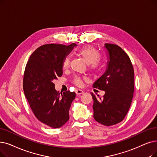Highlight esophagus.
Wrapping results in <instances>:
<instances>
[{"mask_svg":"<svg viewBox=\"0 0 157 157\" xmlns=\"http://www.w3.org/2000/svg\"><path fill=\"white\" fill-rule=\"evenodd\" d=\"M76 93L77 94H82L84 93V92L82 90H81V89H77L76 90Z\"/></svg>","mask_w":157,"mask_h":157,"instance_id":"esophagus-1","label":"esophagus"}]
</instances>
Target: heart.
Masks as SVG:
<instances>
[{
  "label": "heart",
  "instance_id": "heart-1",
  "mask_svg": "<svg viewBox=\"0 0 157 157\" xmlns=\"http://www.w3.org/2000/svg\"><path fill=\"white\" fill-rule=\"evenodd\" d=\"M78 54L82 58L87 65H90L92 70H97L100 67L101 62L99 59V53L94 47L90 45H87L81 47L77 51ZM70 59L69 58H65L63 62V67L67 68L69 65ZM74 82L78 86L82 85V81L79 77L75 78Z\"/></svg>",
  "mask_w": 157,
  "mask_h": 157
}]
</instances>
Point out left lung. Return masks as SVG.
Listing matches in <instances>:
<instances>
[{
  "instance_id": "8db88e82",
  "label": "left lung",
  "mask_w": 157,
  "mask_h": 157,
  "mask_svg": "<svg viewBox=\"0 0 157 157\" xmlns=\"http://www.w3.org/2000/svg\"><path fill=\"white\" fill-rule=\"evenodd\" d=\"M108 61L105 73L93 85L105 92L103 98L91 93L94 118L110 126L121 122L130 107L134 92V71L128 54L117 45L105 44Z\"/></svg>"
}]
</instances>
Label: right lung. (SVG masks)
<instances>
[{"label":"right lung","mask_w":157,"mask_h":157,"mask_svg":"<svg viewBox=\"0 0 157 157\" xmlns=\"http://www.w3.org/2000/svg\"><path fill=\"white\" fill-rule=\"evenodd\" d=\"M76 46L46 44L33 52L26 65L23 88L35 117L53 128L63 126L69 119V111L75 92L59 93L54 81L63 74L64 59Z\"/></svg>","instance_id":"obj_1"}]
</instances>
